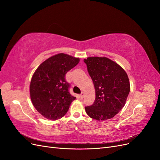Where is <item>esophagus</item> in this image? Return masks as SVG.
Returning <instances> with one entry per match:
<instances>
[{"mask_svg":"<svg viewBox=\"0 0 160 160\" xmlns=\"http://www.w3.org/2000/svg\"><path fill=\"white\" fill-rule=\"evenodd\" d=\"M84 95H85V93L83 91V92H81V93L80 94V98H81V99H83V98H84Z\"/></svg>","mask_w":160,"mask_h":160,"instance_id":"obj_1","label":"esophagus"}]
</instances>
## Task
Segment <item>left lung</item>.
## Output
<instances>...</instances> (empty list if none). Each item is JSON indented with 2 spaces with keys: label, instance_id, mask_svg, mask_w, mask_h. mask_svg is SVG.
I'll list each match as a JSON object with an SVG mask.
<instances>
[{
  "label": "left lung",
  "instance_id": "1",
  "mask_svg": "<svg viewBox=\"0 0 160 160\" xmlns=\"http://www.w3.org/2000/svg\"><path fill=\"white\" fill-rule=\"evenodd\" d=\"M95 90L94 103L85 107L91 118L105 121L113 118L126 102L130 91L128 74L117 62L107 57L84 59Z\"/></svg>",
  "mask_w": 160,
  "mask_h": 160
}]
</instances>
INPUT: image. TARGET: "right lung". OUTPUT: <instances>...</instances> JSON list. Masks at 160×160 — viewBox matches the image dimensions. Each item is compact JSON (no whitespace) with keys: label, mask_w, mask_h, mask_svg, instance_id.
<instances>
[{"label":"right lung","mask_w":160,"mask_h":160,"mask_svg":"<svg viewBox=\"0 0 160 160\" xmlns=\"http://www.w3.org/2000/svg\"><path fill=\"white\" fill-rule=\"evenodd\" d=\"M79 58L65 53L53 55L38 67L30 83V96L35 108L43 117L59 119L67 113L75 97L69 92L65 75L79 63Z\"/></svg>","instance_id":"obj_1"}]
</instances>
